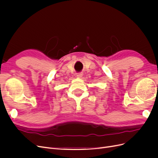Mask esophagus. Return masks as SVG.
<instances>
[{"label": "esophagus", "mask_w": 158, "mask_h": 158, "mask_svg": "<svg viewBox=\"0 0 158 158\" xmlns=\"http://www.w3.org/2000/svg\"><path fill=\"white\" fill-rule=\"evenodd\" d=\"M83 76V74L82 73H78V74H76V77H77V78H81V77H82V76Z\"/></svg>", "instance_id": "34e87169"}]
</instances>
